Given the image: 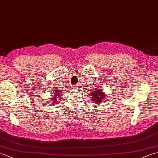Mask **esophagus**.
Here are the masks:
<instances>
[{
    "mask_svg": "<svg viewBox=\"0 0 158 158\" xmlns=\"http://www.w3.org/2000/svg\"><path fill=\"white\" fill-rule=\"evenodd\" d=\"M78 87V85H75L74 87H73V88H74V89H77V87Z\"/></svg>",
    "mask_w": 158,
    "mask_h": 158,
    "instance_id": "1",
    "label": "esophagus"
}]
</instances>
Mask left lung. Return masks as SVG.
<instances>
[{
	"label": "left lung",
	"mask_w": 158,
	"mask_h": 158,
	"mask_svg": "<svg viewBox=\"0 0 158 158\" xmlns=\"http://www.w3.org/2000/svg\"><path fill=\"white\" fill-rule=\"evenodd\" d=\"M91 95H92L91 99H92L93 101H95L96 103V102H98V103L102 102V100H104L106 98L104 94H103V91L98 89V87L96 88V89H94V91H92Z\"/></svg>",
	"instance_id": "8db88e82"
}]
</instances>
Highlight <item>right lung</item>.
Returning <instances> with one entry per match:
<instances>
[{
	"instance_id": "right-lung-1",
	"label": "right lung",
	"mask_w": 158,
	"mask_h": 158,
	"mask_svg": "<svg viewBox=\"0 0 158 158\" xmlns=\"http://www.w3.org/2000/svg\"><path fill=\"white\" fill-rule=\"evenodd\" d=\"M55 91V93H54V95H52V96H54V97H52V98H51V99H52V100H53V101H54L55 102H57L56 100V98H56L58 96H59V95L60 94V91H59V90H57V89H56V90H54ZM58 97H59V96H58Z\"/></svg>"
}]
</instances>
